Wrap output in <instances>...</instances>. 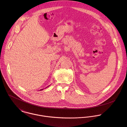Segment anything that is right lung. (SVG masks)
Masks as SVG:
<instances>
[{"label": "right lung", "mask_w": 127, "mask_h": 127, "mask_svg": "<svg viewBox=\"0 0 127 127\" xmlns=\"http://www.w3.org/2000/svg\"><path fill=\"white\" fill-rule=\"evenodd\" d=\"M42 90H43V89H42V90H41V91H42Z\"/></svg>", "instance_id": "add662e5"}]
</instances>
